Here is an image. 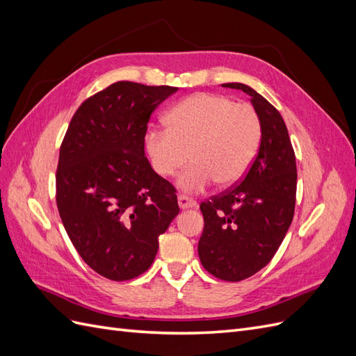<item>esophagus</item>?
<instances>
[{
	"label": "esophagus",
	"instance_id": "1",
	"mask_svg": "<svg viewBox=\"0 0 356 356\" xmlns=\"http://www.w3.org/2000/svg\"><path fill=\"white\" fill-rule=\"evenodd\" d=\"M178 204H179L181 209H191V208H196L197 207L196 200H193L191 197L184 196V195H179L178 196Z\"/></svg>",
	"mask_w": 356,
	"mask_h": 356
}]
</instances>
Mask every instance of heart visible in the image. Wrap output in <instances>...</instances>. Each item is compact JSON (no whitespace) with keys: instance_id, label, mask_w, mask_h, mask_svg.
Instances as JSON below:
<instances>
[{"instance_id":"1","label":"heart","mask_w":356,"mask_h":356,"mask_svg":"<svg viewBox=\"0 0 356 356\" xmlns=\"http://www.w3.org/2000/svg\"><path fill=\"white\" fill-rule=\"evenodd\" d=\"M166 129L152 127L144 147L160 177H174L190 160L177 184L195 193L213 181L221 187L238 182L250 169L261 143V120L251 105L227 96L197 93L172 106Z\"/></svg>"}]
</instances>
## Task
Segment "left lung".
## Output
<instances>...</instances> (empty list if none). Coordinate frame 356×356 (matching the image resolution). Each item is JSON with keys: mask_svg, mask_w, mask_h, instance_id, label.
I'll use <instances>...</instances> for the list:
<instances>
[{"mask_svg": "<svg viewBox=\"0 0 356 356\" xmlns=\"http://www.w3.org/2000/svg\"><path fill=\"white\" fill-rule=\"evenodd\" d=\"M251 96L261 120L258 154L239 186L202 202L204 227L197 252L215 277L239 282L272 260L294 217L297 166L282 115L242 83L221 84Z\"/></svg>", "mask_w": 356, "mask_h": 356, "instance_id": "1", "label": "left lung"}]
</instances>
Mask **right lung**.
I'll return each mask as SVG.
<instances>
[{"label":"right lung","instance_id":"1","mask_svg":"<svg viewBox=\"0 0 356 356\" xmlns=\"http://www.w3.org/2000/svg\"><path fill=\"white\" fill-rule=\"evenodd\" d=\"M178 92L170 86L117 81L86 99L63 138L56 203L84 263L111 281L148 270L178 212L175 188L144 152L152 113Z\"/></svg>","mask_w":356,"mask_h":356}]
</instances>
